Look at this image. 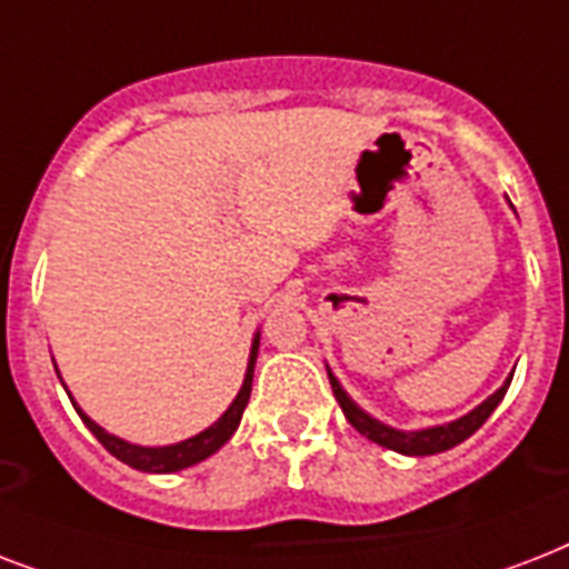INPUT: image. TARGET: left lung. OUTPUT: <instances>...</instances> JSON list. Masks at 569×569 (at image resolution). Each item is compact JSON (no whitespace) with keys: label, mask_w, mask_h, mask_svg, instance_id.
I'll list each match as a JSON object with an SVG mask.
<instances>
[{"label":"left lung","mask_w":569,"mask_h":569,"mask_svg":"<svg viewBox=\"0 0 569 569\" xmlns=\"http://www.w3.org/2000/svg\"><path fill=\"white\" fill-rule=\"evenodd\" d=\"M330 378V387H333V396H337L339 407H342V413L351 425H355L357 431L363 433L366 440L378 442L383 449H392L398 455H413V458H422V455H437V451H446L451 446H458L463 442L467 437L481 428L487 422V416L493 413L496 405L502 401L505 392H508V383L511 378L505 380V387H499L493 396L487 398L485 405H478L472 413L460 416L458 422H449V425H437V428H425V431H396V428H387V425H380L378 419L372 416H366L360 407L346 396V389L339 387V380L328 372Z\"/></svg>","instance_id":"1"}]
</instances>
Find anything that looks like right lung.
Listing matches in <instances>:
<instances>
[{"instance_id": "add662e5", "label": "right lung", "mask_w": 569, "mask_h": 569, "mask_svg": "<svg viewBox=\"0 0 569 569\" xmlns=\"http://www.w3.org/2000/svg\"><path fill=\"white\" fill-rule=\"evenodd\" d=\"M257 348H259V337L253 339V348H250V363H248V375H244V383H241L239 396L236 401L230 405V410L212 425V428H206L200 431L197 437L186 442H177V446H162V449H144V446H132L127 440H118V437H111L109 431H102L100 425L91 422L88 416L79 410L82 416V422L91 428V433L97 440L106 446V449L114 455L118 460L129 463L132 469H141V472H177V469H186V467H194L200 460H206L209 455L221 449L223 442L230 440L232 431L239 428L241 422V413H244V407H248V398H250V383H253V363H257Z\"/></svg>"}]
</instances>
